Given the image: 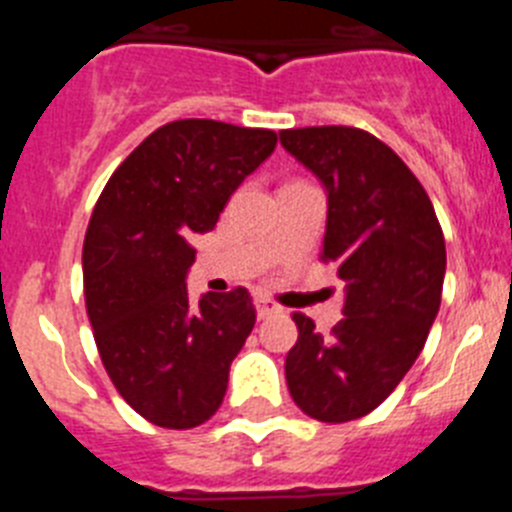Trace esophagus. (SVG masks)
Segmentation results:
<instances>
[{
	"mask_svg": "<svg viewBox=\"0 0 512 512\" xmlns=\"http://www.w3.org/2000/svg\"><path fill=\"white\" fill-rule=\"evenodd\" d=\"M253 305H256V315H259L261 320L269 318V315H274V312L279 310V307L274 305V302H271L269 297H256V300H253Z\"/></svg>",
	"mask_w": 512,
	"mask_h": 512,
	"instance_id": "34e87169",
	"label": "esophagus"
}]
</instances>
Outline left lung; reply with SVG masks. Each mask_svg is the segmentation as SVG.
I'll use <instances>...</instances> for the list:
<instances>
[{
	"instance_id": "1",
	"label": "left lung",
	"mask_w": 512,
	"mask_h": 512,
	"mask_svg": "<svg viewBox=\"0 0 512 512\" xmlns=\"http://www.w3.org/2000/svg\"><path fill=\"white\" fill-rule=\"evenodd\" d=\"M279 140L323 184V261H336L346 282L330 336L292 315L300 336L284 361L287 387L310 418L348 423L382 405L423 351L441 307L446 243L415 174L374 135L323 125L282 130Z\"/></svg>"
}]
</instances>
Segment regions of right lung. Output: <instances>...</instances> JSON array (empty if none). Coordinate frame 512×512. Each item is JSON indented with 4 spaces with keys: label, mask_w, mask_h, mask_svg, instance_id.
I'll use <instances>...</instances> for the list:
<instances>
[{
    "label": "right lung",
    "mask_w": 512,
    "mask_h": 512,
    "mask_svg": "<svg viewBox=\"0 0 512 512\" xmlns=\"http://www.w3.org/2000/svg\"><path fill=\"white\" fill-rule=\"evenodd\" d=\"M274 148L271 130L176 120L99 194L81 253L87 315L112 384L153 425L194 428L223 402L256 310L243 287L189 300L192 241Z\"/></svg>",
    "instance_id": "add662e5"
}]
</instances>
